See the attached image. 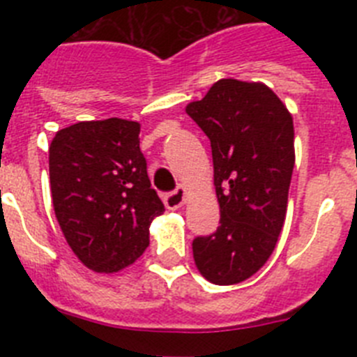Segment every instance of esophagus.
Instances as JSON below:
<instances>
[{"mask_svg": "<svg viewBox=\"0 0 357 357\" xmlns=\"http://www.w3.org/2000/svg\"><path fill=\"white\" fill-rule=\"evenodd\" d=\"M184 202H185L184 185H178L175 191H172V193H168V195H164V206L168 207L169 211H175V209H178V207H182L184 206Z\"/></svg>", "mask_w": 357, "mask_h": 357, "instance_id": "34e87169", "label": "esophagus"}]
</instances>
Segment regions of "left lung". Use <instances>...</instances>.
Here are the masks:
<instances>
[{"label": "left lung", "instance_id": "1", "mask_svg": "<svg viewBox=\"0 0 357 357\" xmlns=\"http://www.w3.org/2000/svg\"><path fill=\"white\" fill-rule=\"evenodd\" d=\"M209 137L220 227L193 241L200 273L220 286L254 275L284 225L295 166V132L286 105L261 82L223 78L185 107Z\"/></svg>", "mask_w": 357, "mask_h": 357}]
</instances>
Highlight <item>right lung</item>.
<instances>
[{
    "instance_id": "right-lung-1",
    "label": "right lung",
    "mask_w": 357,
    "mask_h": 357,
    "mask_svg": "<svg viewBox=\"0 0 357 357\" xmlns=\"http://www.w3.org/2000/svg\"><path fill=\"white\" fill-rule=\"evenodd\" d=\"M137 121L109 118L62 128L50 144L55 216L71 250L98 273L135 263L164 204L151 189Z\"/></svg>"
}]
</instances>
